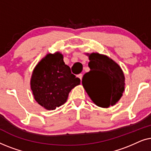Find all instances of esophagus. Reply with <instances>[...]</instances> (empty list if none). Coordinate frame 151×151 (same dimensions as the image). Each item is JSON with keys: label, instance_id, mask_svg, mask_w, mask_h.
Instances as JSON below:
<instances>
[{"label": "esophagus", "instance_id": "34e87169", "mask_svg": "<svg viewBox=\"0 0 151 151\" xmlns=\"http://www.w3.org/2000/svg\"><path fill=\"white\" fill-rule=\"evenodd\" d=\"M77 76H78V78H80V80H82V73H80V74H78V75Z\"/></svg>", "mask_w": 151, "mask_h": 151}]
</instances>
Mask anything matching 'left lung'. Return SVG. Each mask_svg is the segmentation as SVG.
Segmentation results:
<instances>
[{"instance_id": "obj_1", "label": "left lung", "mask_w": 151, "mask_h": 151, "mask_svg": "<svg viewBox=\"0 0 151 151\" xmlns=\"http://www.w3.org/2000/svg\"><path fill=\"white\" fill-rule=\"evenodd\" d=\"M90 71L84 74L82 83L97 106L108 108L119 100L124 91L125 78L114 60L98 53H87Z\"/></svg>"}]
</instances>
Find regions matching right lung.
<instances>
[{"label": "right lung", "instance_id": "right-lung-1", "mask_svg": "<svg viewBox=\"0 0 151 151\" xmlns=\"http://www.w3.org/2000/svg\"><path fill=\"white\" fill-rule=\"evenodd\" d=\"M80 79L71 73L60 52L48 53L33 71L31 89L35 100L47 110H54L65 104L72 88Z\"/></svg>", "mask_w": 151, "mask_h": 151}]
</instances>
